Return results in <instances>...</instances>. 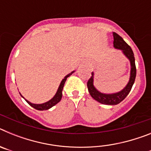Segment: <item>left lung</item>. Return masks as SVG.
<instances>
[{
  "mask_svg": "<svg viewBox=\"0 0 151 151\" xmlns=\"http://www.w3.org/2000/svg\"><path fill=\"white\" fill-rule=\"evenodd\" d=\"M113 46L119 50H121L124 55L129 60L131 63V73L129 82L127 85L121 91L114 93V94H104L99 91H97L94 86V73H91V76L88 81L87 86L89 94H91L95 101H98L101 104L106 105H116L123 101L126 96L129 94L132 85L134 82L136 77V66L134 62V57L133 51L131 47L128 45L121 36L117 33L113 32Z\"/></svg>",
  "mask_w": 151,
  "mask_h": 151,
  "instance_id": "left-lung-1",
  "label": "left lung"
}]
</instances>
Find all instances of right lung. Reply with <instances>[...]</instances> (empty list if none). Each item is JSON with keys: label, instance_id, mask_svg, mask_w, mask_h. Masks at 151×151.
<instances>
[{"label": "right lung", "instance_id": "1", "mask_svg": "<svg viewBox=\"0 0 151 151\" xmlns=\"http://www.w3.org/2000/svg\"><path fill=\"white\" fill-rule=\"evenodd\" d=\"M73 73H74V71L72 72V73H69V74H68L66 76H65V78H64L62 80V82H60V85L59 88H58V90H57V93H56V94L54 95V97H53L52 99H50L49 101H47V102L44 103V104H32L31 102L28 101L27 100H26V99L25 100H26V102H27L31 106L34 107L35 109H36V110H48V109L51 108L52 106H54V105L57 104V103H59L60 101L61 98H62V91H63V88L64 84H65V82H66V79H67L68 77L70 76H71Z\"/></svg>", "mask_w": 151, "mask_h": 151}]
</instances>
